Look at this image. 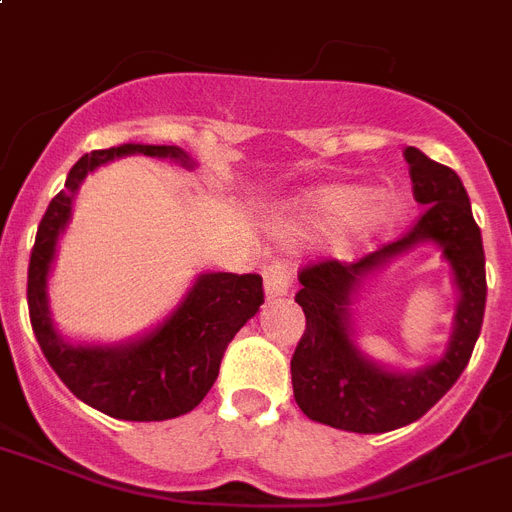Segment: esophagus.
<instances>
[{
  "instance_id": "1",
  "label": "esophagus",
  "mask_w": 512,
  "mask_h": 512,
  "mask_svg": "<svg viewBox=\"0 0 512 512\" xmlns=\"http://www.w3.org/2000/svg\"><path fill=\"white\" fill-rule=\"evenodd\" d=\"M293 287V266L285 259H274L264 266V290L266 298H282Z\"/></svg>"
}]
</instances>
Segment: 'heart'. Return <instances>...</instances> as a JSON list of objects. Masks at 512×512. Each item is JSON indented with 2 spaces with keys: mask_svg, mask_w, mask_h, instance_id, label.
<instances>
[{
  "mask_svg": "<svg viewBox=\"0 0 512 512\" xmlns=\"http://www.w3.org/2000/svg\"><path fill=\"white\" fill-rule=\"evenodd\" d=\"M398 204L390 196H371L358 185H329L316 190L303 204V225L327 227L340 222L342 238L361 240L392 225Z\"/></svg>",
  "mask_w": 512,
  "mask_h": 512,
  "instance_id": "obj_1",
  "label": "heart"
}]
</instances>
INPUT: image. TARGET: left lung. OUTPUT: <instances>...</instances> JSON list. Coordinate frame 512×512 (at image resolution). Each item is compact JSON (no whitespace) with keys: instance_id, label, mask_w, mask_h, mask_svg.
I'll list each match as a JSON object with an SVG mask.
<instances>
[{"instance_id":"8db88e82","label":"left lung","mask_w":512,"mask_h":512,"mask_svg":"<svg viewBox=\"0 0 512 512\" xmlns=\"http://www.w3.org/2000/svg\"><path fill=\"white\" fill-rule=\"evenodd\" d=\"M403 156L413 198L424 206L411 230L358 261L322 259L298 272L303 287L295 303L306 314V329L290 361L295 403L311 421L345 432H390L424 416L458 382L484 322V246L466 188L450 167L413 146ZM426 239L443 248L456 272L461 290L456 332L437 364L413 375H395L357 353L347 335V303L371 268Z\"/></svg>"}]
</instances>
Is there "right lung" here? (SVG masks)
Here are the masks:
<instances>
[{
	"label": "right lung",
	"mask_w": 512,
	"mask_h": 512,
	"mask_svg": "<svg viewBox=\"0 0 512 512\" xmlns=\"http://www.w3.org/2000/svg\"><path fill=\"white\" fill-rule=\"evenodd\" d=\"M125 154L170 156L190 164L188 154L177 146L143 143H122L80 156L65 188L52 198L38 222L28 264V314L46 361L75 398L122 421H164L193 411L206 398L230 340L264 303V282L259 274H201L175 314L143 340L120 348L62 340L46 306V274L59 232L70 219L73 196L83 177Z\"/></svg>",
	"instance_id": "right-lung-1"
}]
</instances>
